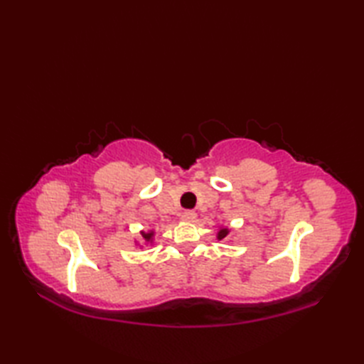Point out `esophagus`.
<instances>
[{
  "mask_svg": "<svg viewBox=\"0 0 364 364\" xmlns=\"http://www.w3.org/2000/svg\"><path fill=\"white\" fill-rule=\"evenodd\" d=\"M196 218H197V214H196V211H192V210H186L181 214V219L184 222H192Z\"/></svg>",
  "mask_w": 364,
  "mask_h": 364,
  "instance_id": "esophagus-1",
  "label": "esophagus"
}]
</instances>
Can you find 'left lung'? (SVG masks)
<instances>
[{
    "label": "left lung",
    "instance_id": "left-lung-1",
    "mask_svg": "<svg viewBox=\"0 0 364 364\" xmlns=\"http://www.w3.org/2000/svg\"><path fill=\"white\" fill-rule=\"evenodd\" d=\"M227 235H228V230H227V228H222V230L219 231V236H218V237H219V239H223Z\"/></svg>",
    "mask_w": 364,
    "mask_h": 364
}]
</instances>
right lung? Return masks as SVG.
<instances>
[{"instance_id": "add662e5", "label": "right lung", "mask_w": 364, "mask_h": 364, "mask_svg": "<svg viewBox=\"0 0 364 364\" xmlns=\"http://www.w3.org/2000/svg\"><path fill=\"white\" fill-rule=\"evenodd\" d=\"M151 235H153V233H144L142 236H144L145 241H150V239H151Z\"/></svg>"}]
</instances>
